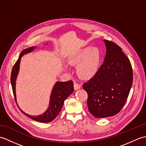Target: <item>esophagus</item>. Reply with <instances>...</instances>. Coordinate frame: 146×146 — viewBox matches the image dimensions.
<instances>
[{
	"label": "esophagus",
	"mask_w": 146,
	"mask_h": 146,
	"mask_svg": "<svg viewBox=\"0 0 146 146\" xmlns=\"http://www.w3.org/2000/svg\"><path fill=\"white\" fill-rule=\"evenodd\" d=\"M80 87H81V85L78 84V83H77L76 82L74 83V88H75V90H76L80 88Z\"/></svg>",
	"instance_id": "1"
}]
</instances>
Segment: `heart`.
I'll return each instance as SVG.
<instances>
[{
  "mask_svg": "<svg viewBox=\"0 0 146 146\" xmlns=\"http://www.w3.org/2000/svg\"><path fill=\"white\" fill-rule=\"evenodd\" d=\"M101 60V54L97 48L86 47L71 58V64L77 65L78 75L83 78H90L98 71Z\"/></svg>",
  "mask_w": 146,
  "mask_h": 146,
  "instance_id": "b5f03b06",
  "label": "heart"
}]
</instances>
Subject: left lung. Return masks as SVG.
Listing matches in <instances>:
<instances>
[{
    "instance_id": "left-lung-1",
    "label": "left lung",
    "mask_w": 146,
    "mask_h": 146,
    "mask_svg": "<svg viewBox=\"0 0 146 146\" xmlns=\"http://www.w3.org/2000/svg\"><path fill=\"white\" fill-rule=\"evenodd\" d=\"M107 48L104 61L97 73L83 88L87 92L88 110L96 118L117 114L124 106L133 82L129 58L113 42L104 40Z\"/></svg>"
}]
</instances>
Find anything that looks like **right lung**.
<instances>
[{"label":"right lung","mask_w":146,"mask_h":146,"mask_svg":"<svg viewBox=\"0 0 146 146\" xmlns=\"http://www.w3.org/2000/svg\"><path fill=\"white\" fill-rule=\"evenodd\" d=\"M35 48V47H31L25 49L24 50L22 51L17 61L15 62L13 68H12L11 76V82L15 102H16V96H15V80H16L17 75L19 72V69L21 58L24 54H26L27 52H30L31 51H32ZM73 92V83L72 80H70V81L66 82H58L56 83L53 90H52L50 98V102H49V106L48 107V110L44 113L38 116H31L24 113L21 110L24 115H26L29 117L34 120L44 123L51 122L52 120H53L57 117L58 113L60 112L61 108L63 107L64 101L68 98V96L71 94H72Z\"/></svg>","instance_id":"right-lung-1"}]
</instances>
